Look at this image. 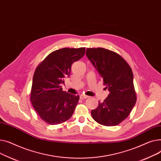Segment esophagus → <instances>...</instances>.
<instances>
[{"label":"esophagus","instance_id":"obj_1","mask_svg":"<svg viewBox=\"0 0 161 161\" xmlns=\"http://www.w3.org/2000/svg\"><path fill=\"white\" fill-rule=\"evenodd\" d=\"M88 97H89V96H86V95H84V94H81V95L80 96V99H86V98H88Z\"/></svg>","mask_w":161,"mask_h":161}]
</instances>
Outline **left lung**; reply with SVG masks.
<instances>
[{"label":"left lung","instance_id":"left-lung-1","mask_svg":"<svg viewBox=\"0 0 161 161\" xmlns=\"http://www.w3.org/2000/svg\"><path fill=\"white\" fill-rule=\"evenodd\" d=\"M86 54L110 92L103 103L92 110V118L105 126H115L125 119L134 107L136 95L133 71L118 53L104 48H88Z\"/></svg>","mask_w":161,"mask_h":161}]
</instances>
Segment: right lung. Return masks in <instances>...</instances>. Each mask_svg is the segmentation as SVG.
I'll return each mask as SVG.
<instances>
[{"instance_id": "1", "label": "right lung", "mask_w": 161, "mask_h": 161, "mask_svg": "<svg viewBox=\"0 0 161 161\" xmlns=\"http://www.w3.org/2000/svg\"><path fill=\"white\" fill-rule=\"evenodd\" d=\"M85 47L63 48L50 53L38 65L34 72L31 101L41 119L50 125L68 120L79 100L62 90L61 84L69 77L73 62L80 60Z\"/></svg>"}]
</instances>
